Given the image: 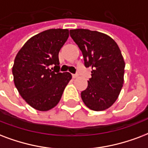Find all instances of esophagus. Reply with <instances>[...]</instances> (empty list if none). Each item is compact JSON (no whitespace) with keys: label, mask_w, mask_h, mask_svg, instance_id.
Returning <instances> with one entry per match:
<instances>
[{"label":"esophagus","mask_w":148,"mask_h":148,"mask_svg":"<svg viewBox=\"0 0 148 148\" xmlns=\"http://www.w3.org/2000/svg\"><path fill=\"white\" fill-rule=\"evenodd\" d=\"M72 77H73V78H76V77H78V74H72Z\"/></svg>","instance_id":"obj_1"}]
</instances>
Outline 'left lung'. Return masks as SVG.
<instances>
[{"instance_id": "left-lung-1", "label": "left lung", "mask_w": 148, "mask_h": 148, "mask_svg": "<svg viewBox=\"0 0 148 148\" xmlns=\"http://www.w3.org/2000/svg\"><path fill=\"white\" fill-rule=\"evenodd\" d=\"M82 50L84 66L92 67V77L81 93L88 108L102 111L114 103L123 84L125 62L116 42L106 34L88 29L70 30Z\"/></svg>"}]
</instances>
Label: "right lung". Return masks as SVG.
<instances>
[{
  "mask_svg": "<svg viewBox=\"0 0 148 148\" xmlns=\"http://www.w3.org/2000/svg\"><path fill=\"white\" fill-rule=\"evenodd\" d=\"M68 37V29L42 32L29 39L15 56L14 85L25 101L37 110L56 106L72 78L69 72H60L58 56Z\"/></svg>",
  "mask_w": 148,
  "mask_h": 148,
  "instance_id": "right-lung-1",
  "label": "right lung"
}]
</instances>
